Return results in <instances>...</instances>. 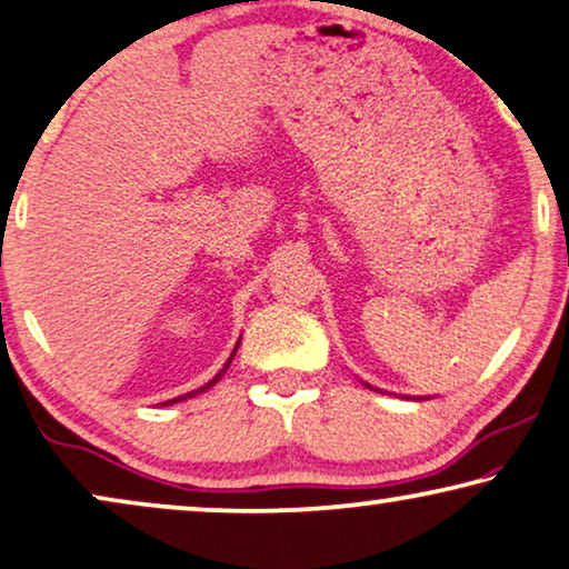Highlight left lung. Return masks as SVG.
Segmentation results:
<instances>
[{
	"label": "left lung",
	"instance_id": "8db88e82",
	"mask_svg": "<svg viewBox=\"0 0 569 569\" xmlns=\"http://www.w3.org/2000/svg\"><path fill=\"white\" fill-rule=\"evenodd\" d=\"M366 383V381H363ZM368 389H373V391H381V389H376V387H371V383H366ZM405 399H430V397H405Z\"/></svg>",
	"mask_w": 569,
	"mask_h": 569
}]
</instances>
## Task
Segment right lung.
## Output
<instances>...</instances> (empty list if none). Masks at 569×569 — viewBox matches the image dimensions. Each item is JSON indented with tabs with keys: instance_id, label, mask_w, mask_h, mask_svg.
Returning a JSON list of instances; mask_svg holds the SVG:
<instances>
[{
	"instance_id": "1",
	"label": "right lung",
	"mask_w": 569,
	"mask_h": 569,
	"mask_svg": "<svg viewBox=\"0 0 569 569\" xmlns=\"http://www.w3.org/2000/svg\"><path fill=\"white\" fill-rule=\"evenodd\" d=\"M239 340H242V338H239ZM239 340H237V346H234V350H231L229 361H227V363H223V368H221V371H219V373H216L211 381H208V383H203V387H201V389H196V391H188V395H182V397H174V399H167V402H164V405H178V402H186V399H193V397H198V395H203V391H208V389H211V387H213V383H216V381H219L223 373H227V368H229V363H231V361H234V356H237V348H239Z\"/></svg>"
}]
</instances>
